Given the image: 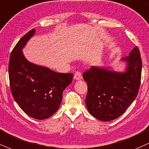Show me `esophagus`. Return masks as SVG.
<instances>
[{"mask_svg":"<svg viewBox=\"0 0 149 149\" xmlns=\"http://www.w3.org/2000/svg\"><path fill=\"white\" fill-rule=\"evenodd\" d=\"M74 79L76 80H79L82 79V74L79 71H77L74 75Z\"/></svg>","mask_w":149,"mask_h":149,"instance_id":"obj_1","label":"esophagus"}]
</instances>
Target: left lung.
Returning a JSON list of instances; mask_svg holds the SVG:
<instances>
[{
    "label": "left lung",
    "instance_id": "1",
    "mask_svg": "<svg viewBox=\"0 0 149 149\" xmlns=\"http://www.w3.org/2000/svg\"><path fill=\"white\" fill-rule=\"evenodd\" d=\"M122 60L128 63L124 72L92 66L83 73L88 86L86 107L101 121L108 122L121 116L138 94L142 65L138 47H134Z\"/></svg>",
    "mask_w": 149,
    "mask_h": 149
}]
</instances>
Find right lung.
Segmentation results:
<instances>
[{
	"mask_svg": "<svg viewBox=\"0 0 149 149\" xmlns=\"http://www.w3.org/2000/svg\"><path fill=\"white\" fill-rule=\"evenodd\" d=\"M32 29L25 34L11 52L9 79L12 96L29 116L45 119L57 111L63 92L71 84L72 73H58L36 65L25 58L22 48L34 35Z\"/></svg>",
	"mask_w": 149,
	"mask_h": 149,
	"instance_id": "obj_1",
	"label": "right lung"
}]
</instances>
